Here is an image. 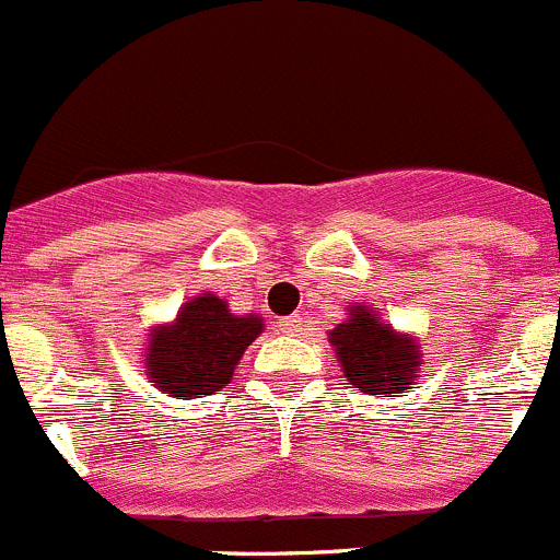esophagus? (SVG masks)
<instances>
[{"mask_svg":"<svg viewBox=\"0 0 560 560\" xmlns=\"http://www.w3.org/2000/svg\"><path fill=\"white\" fill-rule=\"evenodd\" d=\"M301 316L298 314H292V316H284V319L279 322V327H281V332H287V336H295V332H301Z\"/></svg>","mask_w":560,"mask_h":560,"instance_id":"1","label":"esophagus"}]
</instances>
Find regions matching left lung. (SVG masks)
Wrapping results in <instances>:
<instances>
[{
  "label": "left lung",
  "instance_id": "1",
  "mask_svg": "<svg viewBox=\"0 0 560 560\" xmlns=\"http://www.w3.org/2000/svg\"><path fill=\"white\" fill-rule=\"evenodd\" d=\"M330 343L349 385L360 393L393 398L411 389L420 376V343L393 330L369 306H352L349 316L330 330Z\"/></svg>",
  "mask_w": 560,
  "mask_h": 560
}]
</instances>
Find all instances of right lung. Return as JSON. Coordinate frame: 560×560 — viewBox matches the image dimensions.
Segmentation results:
<instances>
[{"mask_svg": "<svg viewBox=\"0 0 560 560\" xmlns=\"http://www.w3.org/2000/svg\"><path fill=\"white\" fill-rule=\"evenodd\" d=\"M262 332V316L233 314L202 292L180 306L171 325L149 332L145 376L171 398H202L228 387L246 347Z\"/></svg>", "mask_w": 560, "mask_h": 560, "instance_id": "obj_1", "label": "right lung"}]
</instances>
